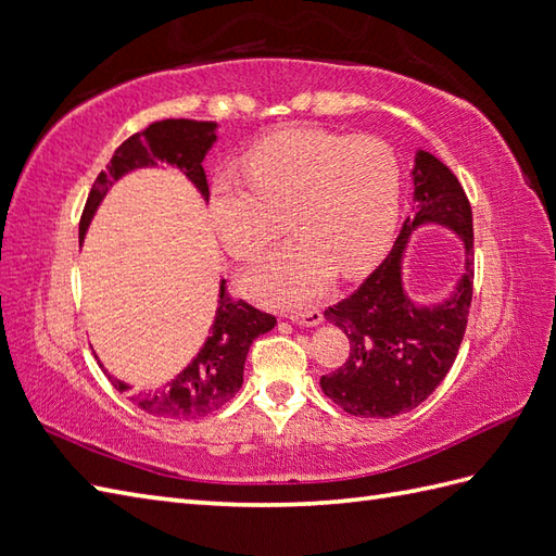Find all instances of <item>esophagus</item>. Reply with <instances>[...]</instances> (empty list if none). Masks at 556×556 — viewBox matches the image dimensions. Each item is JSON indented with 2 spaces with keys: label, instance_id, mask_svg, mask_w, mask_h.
<instances>
[{
  "label": "esophagus",
  "instance_id": "34e87169",
  "mask_svg": "<svg viewBox=\"0 0 556 556\" xmlns=\"http://www.w3.org/2000/svg\"><path fill=\"white\" fill-rule=\"evenodd\" d=\"M289 319L299 327H317L321 325V313L317 307H313V309H305V313H293L289 315Z\"/></svg>",
  "mask_w": 556,
  "mask_h": 556
}]
</instances>
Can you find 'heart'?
<instances>
[{
    "label": "heart",
    "instance_id": "heart-1",
    "mask_svg": "<svg viewBox=\"0 0 556 556\" xmlns=\"http://www.w3.org/2000/svg\"><path fill=\"white\" fill-rule=\"evenodd\" d=\"M243 186L215 177L208 215L225 251L251 261L287 213L293 239L249 269L243 287L275 305H301L329 287L333 273L359 275L389 247L397 219L400 165L374 137L319 127L269 132L239 161Z\"/></svg>",
    "mask_w": 556,
    "mask_h": 556
}]
</instances>
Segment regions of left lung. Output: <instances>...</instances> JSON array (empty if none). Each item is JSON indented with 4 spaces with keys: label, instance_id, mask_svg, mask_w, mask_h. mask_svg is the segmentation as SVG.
Returning a JSON list of instances; mask_svg holds the SVG:
<instances>
[{
    "label": "left lung",
    "instance_id": "left-lung-1",
    "mask_svg": "<svg viewBox=\"0 0 556 556\" xmlns=\"http://www.w3.org/2000/svg\"><path fill=\"white\" fill-rule=\"evenodd\" d=\"M412 213L395 247L353 295L325 309L351 341L345 365L319 379L321 391L348 415L389 419L415 409L453 367L467 329L473 291V217L450 167L417 149L412 165ZM421 226H443L460 239L463 275L443 302L419 304L404 287V255Z\"/></svg>",
    "mask_w": 556,
    "mask_h": 556
}]
</instances>
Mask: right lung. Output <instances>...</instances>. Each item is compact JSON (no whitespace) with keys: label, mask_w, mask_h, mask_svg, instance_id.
<instances>
[{"label":"right lung","mask_w":556,"mask_h":556,"mask_svg":"<svg viewBox=\"0 0 556 556\" xmlns=\"http://www.w3.org/2000/svg\"><path fill=\"white\" fill-rule=\"evenodd\" d=\"M219 125L213 121H189V118H167L151 123L147 130L132 135L115 149L106 170H101L89 191L85 213L80 219V247L89 229V223L97 215L101 201L106 199L109 189L135 170L147 167H177L208 203V182H205L203 161L217 141ZM277 319L267 313H261L243 301H231L225 293V279H219L217 307L213 325L208 329L199 353L191 363L159 389L135 391L132 403L144 409L151 417L189 421L211 415L223 407L227 400L237 395L243 383V365L251 343L275 329ZM99 367L106 374L115 391H130L125 381L115 379L109 369Z\"/></svg>","instance_id":"right-lung-1"}]
</instances>
